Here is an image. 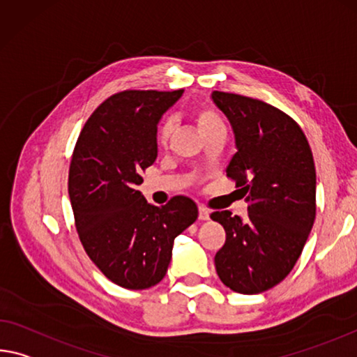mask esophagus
Instances as JSON below:
<instances>
[{
	"instance_id": "34e87169",
	"label": "esophagus",
	"mask_w": 357,
	"mask_h": 357,
	"mask_svg": "<svg viewBox=\"0 0 357 357\" xmlns=\"http://www.w3.org/2000/svg\"><path fill=\"white\" fill-rule=\"evenodd\" d=\"M199 219L200 220H208L209 219V211L206 208H203V206L199 208Z\"/></svg>"
}]
</instances>
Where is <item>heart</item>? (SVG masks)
<instances>
[{
	"instance_id": "heart-1",
	"label": "heart",
	"mask_w": 357,
	"mask_h": 357,
	"mask_svg": "<svg viewBox=\"0 0 357 357\" xmlns=\"http://www.w3.org/2000/svg\"><path fill=\"white\" fill-rule=\"evenodd\" d=\"M194 122H195L197 130H199L200 137H205V135L216 132V130H225L222 119H220V116L213 109V107H208V106L199 107V109L195 111ZM173 128H174V123L172 119H167V121L162 122V126L158 128V133H157L158 144L163 146L168 143V139L173 133Z\"/></svg>"
}]
</instances>
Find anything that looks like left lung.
<instances>
[{
	"label": "left lung",
	"mask_w": 357,
	"mask_h": 357,
	"mask_svg": "<svg viewBox=\"0 0 357 357\" xmlns=\"http://www.w3.org/2000/svg\"><path fill=\"white\" fill-rule=\"evenodd\" d=\"M211 98L235 135L236 152L225 172L248 202L246 219L211 214L227 235L214 264L231 291L260 294L291 273L313 227V154L302 128L278 107L218 90Z\"/></svg>",
	"instance_id": "obj_1"
}]
</instances>
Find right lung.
Returning <instances> with one entry per match:
<instances>
[{"label":"right lung","instance_id":"right-lung-1","mask_svg":"<svg viewBox=\"0 0 357 357\" xmlns=\"http://www.w3.org/2000/svg\"><path fill=\"white\" fill-rule=\"evenodd\" d=\"M184 90H126L103 101L79 135L68 194L90 260L126 289H148L165 276L174 238L199 208L189 197L149 205L138 185L157 158V123Z\"/></svg>","mask_w":357,"mask_h":357}]
</instances>
